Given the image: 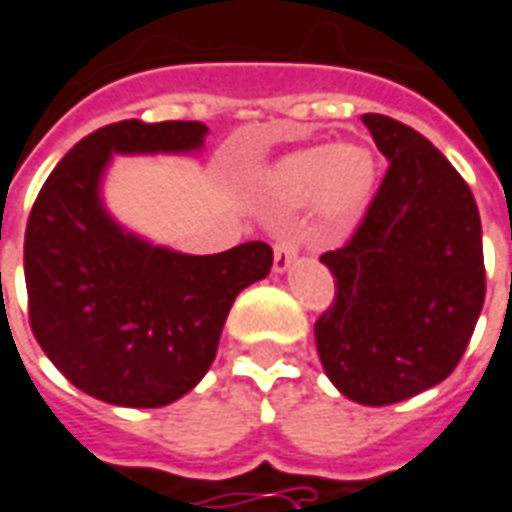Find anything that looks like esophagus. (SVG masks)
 Instances as JSON below:
<instances>
[{
	"label": "esophagus",
	"instance_id": "1",
	"mask_svg": "<svg viewBox=\"0 0 512 512\" xmlns=\"http://www.w3.org/2000/svg\"><path fill=\"white\" fill-rule=\"evenodd\" d=\"M299 255V238H293V235H282L277 246H274V271L277 274H285L291 263Z\"/></svg>",
	"mask_w": 512,
	"mask_h": 512
}]
</instances>
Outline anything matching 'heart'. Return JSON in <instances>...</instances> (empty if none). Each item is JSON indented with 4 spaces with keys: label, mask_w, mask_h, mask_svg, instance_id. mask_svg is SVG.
Wrapping results in <instances>:
<instances>
[{
    "label": "heart",
    "mask_w": 512,
    "mask_h": 512,
    "mask_svg": "<svg viewBox=\"0 0 512 512\" xmlns=\"http://www.w3.org/2000/svg\"><path fill=\"white\" fill-rule=\"evenodd\" d=\"M377 188V157L360 144L313 146L285 155L268 171V191L291 205L316 199L321 219H355Z\"/></svg>",
    "instance_id": "1"
}]
</instances>
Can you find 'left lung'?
Segmentation results:
<instances>
[{
    "label": "left lung",
    "mask_w": 512,
    "mask_h": 512,
    "mask_svg": "<svg viewBox=\"0 0 512 512\" xmlns=\"http://www.w3.org/2000/svg\"><path fill=\"white\" fill-rule=\"evenodd\" d=\"M391 160L352 241L324 252L335 299L316 321L321 366L357 405L410 399L443 382L485 302L482 224L455 166L402 121L366 113Z\"/></svg>",
    "instance_id": "8db88e82"
}]
</instances>
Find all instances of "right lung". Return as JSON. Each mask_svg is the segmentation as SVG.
<instances>
[{"mask_svg":"<svg viewBox=\"0 0 512 512\" xmlns=\"http://www.w3.org/2000/svg\"><path fill=\"white\" fill-rule=\"evenodd\" d=\"M202 121L130 119L91 132L63 157L24 235L30 324L63 377L99 402L163 407L213 366L235 296L271 271L263 241L185 255L110 216L102 182L116 155H196Z\"/></svg>","mask_w":512,"mask_h":512,"instance_id":"right-lung-1","label":"right lung"}]
</instances>
